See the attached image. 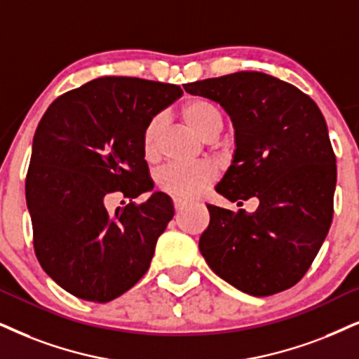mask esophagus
<instances>
[{"label":"esophagus","mask_w":359,"mask_h":359,"mask_svg":"<svg viewBox=\"0 0 359 359\" xmlns=\"http://www.w3.org/2000/svg\"><path fill=\"white\" fill-rule=\"evenodd\" d=\"M185 205H187V201H184V198H174L175 210H182Z\"/></svg>","instance_id":"obj_1"}]
</instances>
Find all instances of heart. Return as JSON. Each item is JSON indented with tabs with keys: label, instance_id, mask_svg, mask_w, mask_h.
Returning <instances> with one entry per match:
<instances>
[{
	"label": "heart",
	"instance_id": "obj_1",
	"mask_svg": "<svg viewBox=\"0 0 359 359\" xmlns=\"http://www.w3.org/2000/svg\"><path fill=\"white\" fill-rule=\"evenodd\" d=\"M184 121L192 127V129L207 139L213 133H220L224 119H222L220 111L212 102L201 97L187 99L180 107ZM162 117H154L149 122L142 134V154L147 162L157 161L158 151V137H161ZM217 177V170L213 165L197 164V165H167L161 170L157 180L158 185L179 198H192L201 195L208 185H210Z\"/></svg>",
	"mask_w": 359,
	"mask_h": 359
}]
</instances>
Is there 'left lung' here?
Here are the masks:
<instances>
[{"instance_id":"1","label":"left lung","mask_w":359,"mask_h":359,"mask_svg":"<svg viewBox=\"0 0 359 359\" xmlns=\"http://www.w3.org/2000/svg\"><path fill=\"white\" fill-rule=\"evenodd\" d=\"M194 96L219 102L233 122L232 165L215 190L230 202L255 197L247 213L207 205L198 240L208 266L253 297H270L303 278L331 220L337 157L325 117L294 86L257 71L189 83Z\"/></svg>"}]
</instances>
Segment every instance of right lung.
<instances>
[{
  "instance_id": "1",
  "label": "right lung",
  "mask_w": 359,
  "mask_h": 359,
  "mask_svg": "<svg viewBox=\"0 0 359 359\" xmlns=\"http://www.w3.org/2000/svg\"><path fill=\"white\" fill-rule=\"evenodd\" d=\"M182 89L104 76L59 96L33 139L26 203L36 257L61 288L107 303L146 275L157 238L174 217L162 192L109 213L104 197L151 192L142 134Z\"/></svg>"
}]
</instances>
